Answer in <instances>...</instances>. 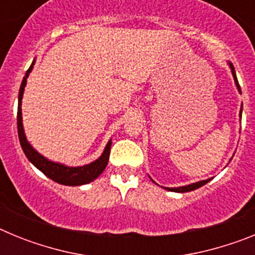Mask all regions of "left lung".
Returning a JSON list of instances; mask_svg holds the SVG:
<instances>
[{"instance_id":"8db88e82","label":"left lung","mask_w":255,"mask_h":255,"mask_svg":"<svg viewBox=\"0 0 255 255\" xmlns=\"http://www.w3.org/2000/svg\"><path fill=\"white\" fill-rule=\"evenodd\" d=\"M227 65H229V67L231 69V74H233V76H234V80H235V85H236V88H238L239 93H242V89H240V85H239L238 78H236L235 67H234V65L231 64L230 61H227ZM242 112H243V105H242V108H240V114H239V115H240V117H242ZM231 159H233V158H231ZM231 159H230V161H231ZM150 180H152V179H150ZM211 180H212V177H211V179L202 180V181L193 182V184H189V185L177 186V188H164V189H166V190H168V191H175V193H186V191H193V190H195V189L200 188V186L206 185L207 182L211 181ZM152 181H153V180H152ZM153 182H154V181H153Z\"/></svg>"}]
</instances>
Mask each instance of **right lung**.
<instances>
[{
  "instance_id": "obj_1",
  "label": "right lung",
  "mask_w": 255,
  "mask_h": 255,
  "mask_svg": "<svg viewBox=\"0 0 255 255\" xmlns=\"http://www.w3.org/2000/svg\"><path fill=\"white\" fill-rule=\"evenodd\" d=\"M35 60H33L30 67L26 71L25 76L22 79L21 85H20L19 91V103H17V132H19V140L20 145L22 148V152L25 153L26 158L34 164L35 167L39 171L49 177L53 181L62 184V185L67 186H80L89 184L97 177L100 176L101 173L105 171L106 166L108 163V158H110V149H111V139L106 144L105 149H103L102 154L96 159V161L91 162L88 164H83V166H66L60 162H53L51 159L46 158L44 155L40 154L38 150L33 148L30 143L26 139L25 131H24V125H22V112H21V101L22 94H24V89L26 87V80H28L29 74L31 73V70L34 67Z\"/></svg>"
}]
</instances>
